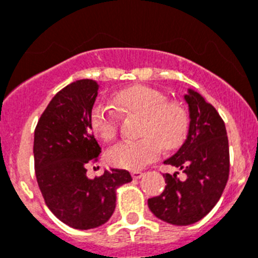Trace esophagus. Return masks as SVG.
<instances>
[{"label":"esophagus","instance_id":"obj_1","mask_svg":"<svg viewBox=\"0 0 258 258\" xmlns=\"http://www.w3.org/2000/svg\"><path fill=\"white\" fill-rule=\"evenodd\" d=\"M142 175H143V173L138 172V170H134V172H132V177H133L134 179H140Z\"/></svg>","mask_w":258,"mask_h":258}]
</instances>
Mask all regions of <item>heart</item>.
I'll return each instance as SVG.
<instances>
[{
	"instance_id": "1",
	"label": "heart",
	"mask_w": 258,
	"mask_h": 258,
	"mask_svg": "<svg viewBox=\"0 0 258 258\" xmlns=\"http://www.w3.org/2000/svg\"><path fill=\"white\" fill-rule=\"evenodd\" d=\"M115 102L126 113L142 116L141 134L137 141H121L107 151L111 165L127 170H138L160 155L161 149H177L188 131V113L184 107L168 102L160 90L145 85H134L117 93ZM90 125L101 140L115 138L118 115L112 106L98 102L90 113Z\"/></svg>"
}]
</instances>
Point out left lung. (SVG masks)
I'll return each instance as SVG.
<instances>
[{"mask_svg":"<svg viewBox=\"0 0 258 258\" xmlns=\"http://www.w3.org/2000/svg\"><path fill=\"white\" fill-rule=\"evenodd\" d=\"M190 124L186 141L164 164L186 174L181 181L166 173L161 195L149 199V208L159 220L187 226L206 217L222 195L229 179L230 157L225 122L213 106L198 92L184 94Z\"/></svg>","mask_w":258,"mask_h":258,"instance_id":"1","label":"left lung"}]
</instances>
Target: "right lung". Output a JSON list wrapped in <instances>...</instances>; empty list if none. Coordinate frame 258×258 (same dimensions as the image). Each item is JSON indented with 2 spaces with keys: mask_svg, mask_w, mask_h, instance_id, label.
Here are the masks:
<instances>
[{
  "mask_svg": "<svg viewBox=\"0 0 258 258\" xmlns=\"http://www.w3.org/2000/svg\"><path fill=\"white\" fill-rule=\"evenodd\" d=\"M98 89L97 81L88 79L63 88L35 131L33 156L41 194L52 214L77 230L106 223L115 211L116 190L132 181L124 169H106L93 179L86 175V164L101 154L90 125Z\"/></svg>",
  "mask_w": 258,
  "mask_h": 258,
  "instance_id": "add662e5",
  "label": "right lung"
}]
</instances>
